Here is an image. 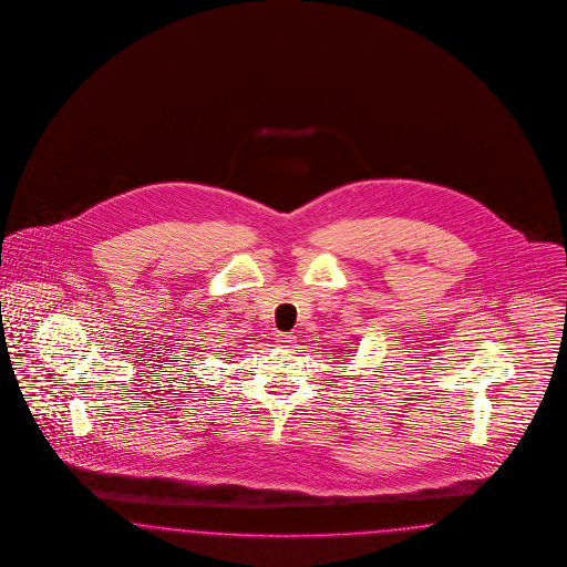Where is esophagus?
Masks as SVG:
<instances>
[{"instance_id": "esophagus-1", "label": "esophagus", "mask_w": 567, "mask_h": 567, "mask_svg": "<svg viewBox=\"0 0 567 567\" xmlns=\"http://www.w3.org/2000/svg\"><path fill=\"white\" fill-rule=\"evenodd\" d=\"M276 341H278V343H280L282 348H293L297 338H295V336H291V333H278V338H276Z\"/></svg>"}]
</instances>
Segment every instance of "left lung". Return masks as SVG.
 <instances>
[{"instance_id": "8db88e82", "label": "left lung", "mask_w": 567, "mask_h": 567, "mask_svg": "<svg viewBox=\"0 0 567 567\" xmlns=\"http://www.w3.org/2000/svg\"><path fill=\"white\" fill-rule=\"evenodd\" d=\"M346 352H348V350H346Z\"/></svg>"}]
</instances>
